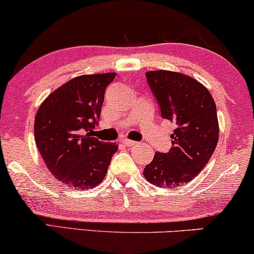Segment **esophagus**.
<instances>
[{
    "label": "esophagus",
    "instance_id": "obj_1",
    "mask_svg": "<svg viewBox=\"0 0 254 254\" xmlns=\"http://www.w3.org/2000/svg\"><path fill=\"white\" fill-rule=\"evenodd\" d=\"M122 143H123L125 146H129V147L136 145L137 144V142H134V140H130V139H123L122 140Z\"/></svg>",
    "mask_w": 254,
    "mask_h": 254
}]
</instances>
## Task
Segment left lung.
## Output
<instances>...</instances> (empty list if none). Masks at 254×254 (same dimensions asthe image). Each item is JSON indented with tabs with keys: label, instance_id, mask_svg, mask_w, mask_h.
Returning <instances> with one entry per match:
<instances>
[{
	"label": "left lung",
	"instance_id": "obj_1",
	"mask_svg": "<svg viewBox=\"0 0 254 254\" xmlns=\"http://www.w3.org/2000/svg\"><path fill=\"white\" fill-rule=\"evenodd\" d=\"M160 114L176 124L168 153L156 152L144 178L157 188L188 184L205 168L219 139L217 107L206 86L193 77L170 70L145 73Z\"/></svg>",
	"mask_w": 254,
	"mask_h": 254
}]
</instances>
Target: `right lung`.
<instances>
[{"label":"right lung","instance_id":"obj_1","mask_svg":"<svg viewBox=\"0 0 254 254\" xmlns=\"http://www.w3.org/2000/svg\"><path fill=\"white\" fill-rule=\"evenodd\" d=\"M116 72L82 75L70 79L42 102L35 117V140L51 175L72 189L101 184L116 143L94 134L107 86Z\"/></svg>","mask_w":254,"mask_h":254}]
</instances>
